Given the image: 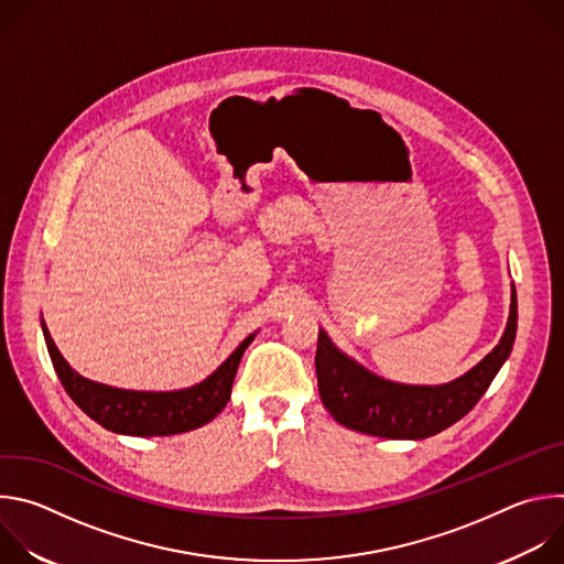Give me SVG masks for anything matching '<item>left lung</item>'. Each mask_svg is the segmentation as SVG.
<instances>
[{"label": "left lung", "instance_id": "left-lung-1", "mask_svg": "<svg viewBox=\"0 0 564 564\" xmlns=\"http://www.w3.org/2000/svg\"><path fill=\"white\" fill-rule=\"evenodd\" d=\"M518 330V296L500 344L462 377L440 386H413L383 379L341 352L326 330H318L316 381L328 413L357 433L386 440H424L462 420L487 392L511 355Z\"/></svg>", "mask_w": 564, "mask_h": 564}]
</instances>
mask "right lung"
<instances>
[{"label":"right lung","instance_id":"right-lung-1","mask_svg":"<svg viewBox=\"0 0 564 564\" xmlns=\"http://www.w3.org/2000/svg\"><path fill=\"white\" fill-rule=\"evenodd\" d=\"M42 333L53 361V368L75 404L94 422L118 435L135 437H163L178 435L212 422L229 401L231 383L246 348L254 341L257 333L243 339L207 379L183 390L151 392V390H124L107 383L91 381L75 372L57 350L51 333L42 321Z\"/></svg>","mask_w":564,"mask_h":564}]
</instances>
